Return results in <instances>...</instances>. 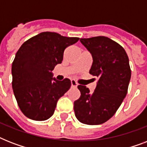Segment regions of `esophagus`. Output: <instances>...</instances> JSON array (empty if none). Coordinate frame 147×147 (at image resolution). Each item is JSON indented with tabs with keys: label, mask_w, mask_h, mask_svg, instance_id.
<instances>
[{
	"label": "esophagus",
	"mask_w": 147,
	"mask_h": 147,
	"mask_svg": "<svg viewBox=\"0 0 147 147\" xmlns=\"http://www.w3.org/2000/svg\"><path fill=\"white\" fill-rule=\"evenodd\" d=\"M71 87L76 88V87H77V85H78V83L76 82V81L73 80V79H71Z\"/></svg>",
	"instance_id": "esophagus-1"
}]
</instances>
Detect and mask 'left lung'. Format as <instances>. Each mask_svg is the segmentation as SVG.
I'll use <instances>...</instances> for the list:
<instances>
[{
  "mask_svg": "<svg viewBox=\"0 0 147 147\" xmlns=\"http://www.w3.org/2000/svg\"><path fill=\"white\" fill-rule=\"evenodd\" d=\"M93 58L89 73L98 78L93 92L78 85L80 98L74 102L81 123L98 125L114 116L127 95L131 77L129 59L123 47L106 36L80 39Z\"/></svg>",
  "mask_w": 147,
  "mask_h": 147,
  "instance_id": "8db88e82",
  "label": "left lung"
}]
</instances>
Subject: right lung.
I'll return each mask as SVG.
<instances>
[{"mask_svg":"<svg viewBox=\"0 0 147 147\" xmlns=\"http://www.w3.org/2000/svg\"><path fill=\"white\" fill-rule=\"evenodd\" d=\"M78 37L42 32L23 43L12 63V88L22 113L33 121H46L55 111L58 100L70 88L69 78H53L67 47Z\"/></svg>","mask_w":147,"mask_h":147,"instance_id":"obj_1","label":"right lung"}]
</instances>
